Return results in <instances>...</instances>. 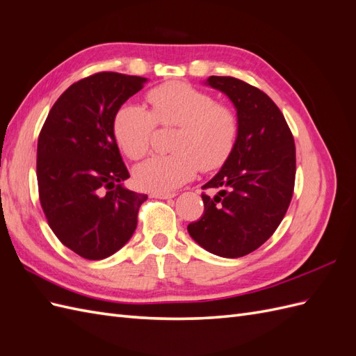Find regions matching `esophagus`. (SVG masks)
Segmentation results:
<instances>
[{
    "mask_svg": "<svg viewBox=\"0 0 356 356\" xmlns=\"http://www.w3.org/2000/svg\"><path fill=\"white\" fill-rule=\"evenodd\" d=\"M153 197H157V199H170V197H175V193L159 191V193H153Z\"/></svg>",
    "mask_w": 356,
    "mask_h": 356,
    "instance_id": "34e87169",
    "label": "esophagus"
}]
</instances>
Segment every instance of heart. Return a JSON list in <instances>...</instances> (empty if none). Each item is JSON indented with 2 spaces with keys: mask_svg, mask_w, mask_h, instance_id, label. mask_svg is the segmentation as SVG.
Masks as SVG:
<instances>
[{
  "mask_svg": "<svg viewBox=\"0 0 356 356\" xmlns=\"http://www.w3.org/2000/svg\"><path fill=\"white\" fill-rule=\"evenodd\" d=\"M149 111L135 104L118 106L113 117L117 145L131 159H143L156 126L177 127L172 154L154 156L135 168L136 184L149 191H169L184 184L197 170L220 169L238 145L241 120L233 106L195 86L170 81L147 93Z\"/></svg>",
  "mask_w": 356,
  "mask_h": 356,
  "instance_id": "heart-1",
  "label": "heart"
}]
</instances>
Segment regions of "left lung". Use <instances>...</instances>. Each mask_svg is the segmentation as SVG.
<instances>
[{
    "instance_id": "obj_1",
    "label": "left lung",
    "mask_w": 356,
    "mask_h": 356,
    "mask_svg": "<svg viewBox=\"0 0 356 356\" xmlns=\"http://www.w3.org/2000/svg\"><path fill=\"white\" fill-rule=\"evenodd\" d=\"M241 120L238 145L222 169L202 188L203 213L187 225L204 250L239 258L260 248L284 220L296 182V144L284 114L268 96L234 77L212 75Z\"/></svg>"
}]
</instances>
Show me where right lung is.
<instances>
[{"instance_id": "right-lung-1", "label": "right lung", "mask_w": 356, "mask_h": 356, "mask_svg": "<svg viewBox=\"0 0 356 356\" xmlns=\"http://www.w3.org/2000/svg\"><path fill=\"white\" fill-rule=\"evenodd\" d=\"M147 79L96 72L71 84L38 135L37 181L42 212L56 238L86 260H102L132 238L147 195L129 178L113 117Z\"/></svg>"}]
</instances>
